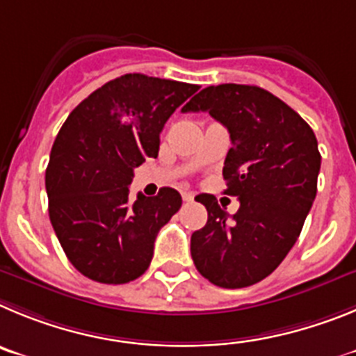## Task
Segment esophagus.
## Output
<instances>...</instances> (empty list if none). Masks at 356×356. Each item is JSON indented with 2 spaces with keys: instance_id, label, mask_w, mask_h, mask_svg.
Listing matches in <instances>:
<instances>
[{
  "instance_id": "1",
  "label": "esophagus",
  "mask_w": 356,
  "mask_h": 356,
  "mask_svg": "<svg viewBox=\"0 0 356 356\" xmlns=\"http://www.w3.org/2000/svg\"><path fill=\"white\" fill-rule=\"evenodd\" d=\"M181 195H182V200L184 202H191L195 198V195L191 193V191H182Z\"/></svg>"
}]
</instances>
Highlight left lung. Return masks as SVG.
Instances as JSON below:
<instances>
[{"instance_id":"obj_1","label":"left lung","mask_w":356,"mask_h":356,"mask_svg":"<svg viewBox=\"0 0 356 356\" xmlns=\"http://www.w3.org/2000/svg\"><path fill=\"white\" fill-rule=\"evenodd\" d=\"M182 111H209L229 129L223 179L238 197L230 216L213 195H198L207 223L191 234V257L211 284L239 289L273 273L302 232L318 193V140L293 108L261 86H207Z\"/></svg>"}]
</instances>
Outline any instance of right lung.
Masks as SVG:
<instances>
[{"instance_id": "obj_1", "label": "right lung", "mask_w": 356, "mask_h": 356, "mask_svg": "<svg viewBox=\"0 0 356 356\" xmlns=\"http://www.w3.org/2000/svg\"><path fill=\"white\" fill-rule=\"evenodd\" d=\"M200 86L145 74L111 79L70 111L46 170L49 220L67 259L101 284L149 268L159 229L181 209L174 188L129 198L134 168L158 158L159 133Z\"/></svg>"}]
</instances>
